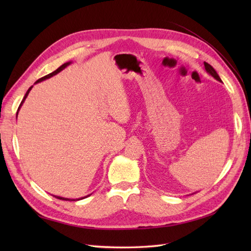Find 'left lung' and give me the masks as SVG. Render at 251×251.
Listing matches in <instances>:
<instances>
[{"label":"left lung","instance_id":"obj_1","mask_svg":"<svg viewBox=\"0 0 251 251\" xmlns=\"http://www.w3.org/2000/svg\"><path fill=\"white\" fill-rule=\"evenodd\" d=\"M204 66H205V69H206V71L209 73V74H211V76H214L216 79H218V81L219 82H222L221 81V78L219 77V75H218V73L216 72V70L214 68H212L209 63H207V62H204Z\"/></svg>","mask_w":251,"mask_h":251}]
</instances>
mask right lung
<instances>
[{"label": "right lung", "instance_id": "right-lung-1", "mask_svg": "<svg viewBox=\"0 0 251 251\" xmlns=\"http://www.w3.org/2000/svg\"><path fill=\"white\" fill-rule=\"evenodd\" d=\"M69 65H70V62H67V63H63V65L62 66H60L59 68H58L57 69V70L56 71H54V72H51V73H50V74H47V75H45V76H43V77H41V78H39V79H37V81L35 82V83H39V82H42V81H44V79H46V78H50V77H51L52 75H55V74H57V73H59L61 70H63V69H65L67 66H69ZM31 88H32V86L28 89V92H26L25 93V97H24V99H23V101H21V103H20V105L21 104H23V102H24V101H25V99L26 98V96H28V94H29V92H30V90H31ZM20 105H19V108H20ZM18 108V109H19ZM17 113H18V112H17ZM55 197H57V199H59V200H62V201H69V200H67V199H63V197H60V196H55Z\"/></svg>", "mask_w": 251, "mask_h": 251}]
</instances>
